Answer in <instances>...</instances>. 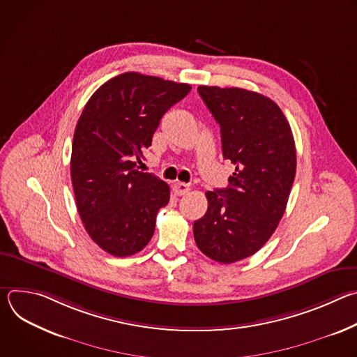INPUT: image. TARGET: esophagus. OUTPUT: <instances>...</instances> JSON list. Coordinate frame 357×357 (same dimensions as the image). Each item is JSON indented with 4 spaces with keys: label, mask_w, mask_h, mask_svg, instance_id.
I'll return each instance as SVG.
<instances>
[{
    "label": "esophagus",
    "mask_w": 357,
    "mask_h": 357,
    "mask_svg": "<svg viewBox=\"0 0 357 357\" xmlns=\"http://www.w3.org/2000/svg\"><path fill=\"white\" fill-rule=\"evenodd\" d=\"M189 189H190V186H189L188 183H183V182H175V183L172 185V190H174V193H175L176 196H182V195L188 193Z\"/></svg>",
    "instance_id": "1"
}]
</instances>
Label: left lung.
<instances>
[{"mask_svg": "<svg viewBox=\"0 0 357 357\" xmlns=\"http://www.w3.org/2000/svg\"><path fill=\"white\" fill-rule=\"evenodd\" d=\"M197 91L220 126L223 158L236 171L227 188L206 192L208 212L193 223V236L205 256L230 264L257 252L275 231L295 178V142L271 98L240 87Z\"/></svg>", "mask_w": 357, "mask_h": 357, "instance_id": "obj_1", "label": "left lung"}]
</instances>
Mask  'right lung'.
<instances>
[{
    "label": "right lung",
    "mask_w": 357,
    "mask_h": 357,
    "mask_svg": "<svg viewBox=\"0 0 357 357\" xmlns=\"http://www.w3.org/2000/svg\"><path fill=\"white\" fill-rule=\"evenodd\" d=\"M190 91L137 72L101 84L77 121L70 158L76 206L91 240L116 257L141 251L168 205L169 186L138 171L162 116Z\"/></svg>",
    "instance_id": "obj_1"
}]
</instances>
